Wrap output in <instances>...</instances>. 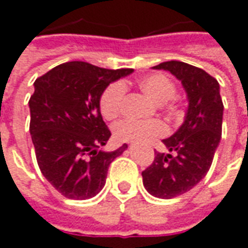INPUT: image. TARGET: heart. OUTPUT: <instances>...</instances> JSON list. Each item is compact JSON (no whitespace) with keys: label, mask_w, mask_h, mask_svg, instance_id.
Wrapping results in <instances>:
<instances>
[{"label":"heart","mask_w":248,"mask_h":248,"mask_svg":"<svg viewBox=\"0 0 248 248\" xmlns=\"http://www.w3.org/2000/svg\"><path fill=\"white\" fill-rule=\"evenodd\" d=\"M140 87L155 102L165 103L175 95L174 82L161 73H153L142 77ZM126 95V85L122 81L110 83L99 98V108L106 119H114L121 111ZM114 135L121 142L145 143L154 137H162L167 133V126L162 121H138L126 118L114 124Z\"/></svg>","instance_id":"1"}]
</instances>
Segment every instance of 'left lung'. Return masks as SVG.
Wrapping results in <instances>:
<instances>
[{"instance_id":"1","label":"left lung","mask_w":248,"mask_h":248,"mask_svg":"<svg viewBox=\"0 0 248 248\" xmlns=\"http://www.w3.org/2000/svg\"><path fill=\"white\" fill-rule=\"evenodd\" d=\"M153 69L170 71L182 82L188 101L181 127L162 140L170 153H155L154 162L142 171L151 195L171 199L190 191L210 170L222 137L223 102L218 81L197 66L167 61Z\"/></svg>"}]
</instances>
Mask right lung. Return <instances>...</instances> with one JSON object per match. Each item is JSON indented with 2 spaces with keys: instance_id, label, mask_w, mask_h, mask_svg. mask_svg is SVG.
<instances>
[{
  "instance_id": "add662e5",
  "label": "right lung",
  "mask_w": 248,
  "mask_h": 248,
  "mask_svg": "<svg viewBox=\"0 0 248 248\" xmlns=\"http://www.w3.org/2000/svg\"><path fill=\"white\" fill-rule=\"evenodd\" d=\"M131 73L73 61L35 79L29 99L30 135L42 175L63 197H95L106 183L110 163L127 149L126 143L114 151L101 149L111 133L99 98L111 82Z\"/></svg>"
}]
</instances>
